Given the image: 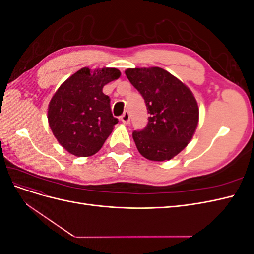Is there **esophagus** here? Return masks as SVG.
<instances>
[{
  "mask_svg": "<svg viewBox=\"0 0 254 254\" xmlns=\"http://www.w3.org/2000/svg\"><path fill=\"white\" fill-rule=\"evenodd\" d=\"M121 121L124 123V124H129L130 122V114L128 111H125L124 113H123V115L121 117Z\"/></svg>",
  "mask_w": 254,
  "mask_h": 254,
  "instance_id": "esophagus-1",
  "label": "esophagus"
}]
</instances>
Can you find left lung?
Returning <instances> with one entry per match:
<instances>
[{"instance_id": "left-lung-1", "label": "left lung", "mask_w": 254, "mask_h": 254, "mask_svg": "<svg viewBox=\"0 0 254 254\" xmlns=\"http://www.w3.org/2000/svg\"><path fill=\"white\" fill-rule=\"evenodd\" d=\"M125 74L150 114L146 128L132 133L137 150L150 161L173 159L187 147L198 126L193 92L162 67L127 68Z\"/></svg>"}]
</instances>
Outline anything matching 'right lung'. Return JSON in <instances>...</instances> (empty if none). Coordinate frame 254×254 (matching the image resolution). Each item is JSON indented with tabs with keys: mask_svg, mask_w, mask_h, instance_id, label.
<instances>
[{
	"mask_svg": "<svg viewBox=\"0 0 254 254\" xmlns=\"http://www.w3.org/2000/svg\"><path fill=\"white\" fill-rule=\"evenodd\" d=\"M120 75L115 67L94 71L82 67L53 95L48 107L49 125L58 143L71 155H95L118 124L103 88Z\"/></svg>",
	"mask_w": 254,
	"mask_h": 254,
	"instance_id": "obj_1",
	"label": "right lung"
}]
</instances>
